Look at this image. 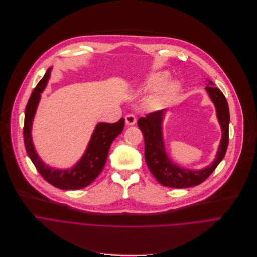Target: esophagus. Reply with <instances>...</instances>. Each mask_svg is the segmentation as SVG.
Segmentation results:
<instances>
[{
	"mask_svg": "<svg viewBox=\"0 0 257 257\" xmlns=\"http://www.w3.org/2000/svg\"><path fill=\"white\" fill-rule=\"evenodd\" d=\"M137 122V118L134 114H128L125 116V124L126 125H135Z\"/></svg>",
	"mask_w": 257,
	"mask_h": 257,
	"instance_id": "esophagus-1",
	"label": "esophagus"
}]
</instances>
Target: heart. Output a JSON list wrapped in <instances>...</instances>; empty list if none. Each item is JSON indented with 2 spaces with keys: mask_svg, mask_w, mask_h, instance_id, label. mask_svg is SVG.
<instances>
[{
  "mask_svg": "<svg viewBox=\"0 0 257 257\" xmlns=\"http://www.w3.org/2000/svg\"><path fill=\"white\" fill-rule=\"evenodd\" d=\"M169 78L168 73L166 72H159L151 76V78L147 81L146 84V88L147 89H152V88H157L160 87L162 85H164L167 80ZM177 85L175 83H170L168 84L161 92H159V94L155 95L152 99V104L156 105V106H160L163 103L168 100V98L170 97V95L176 90Z\"/></svg>",
  "mask_w": 257,
  "mask_h": 257,
  "instance_id": "b5f03b06",
  "label": "heart"
}]
</instances>
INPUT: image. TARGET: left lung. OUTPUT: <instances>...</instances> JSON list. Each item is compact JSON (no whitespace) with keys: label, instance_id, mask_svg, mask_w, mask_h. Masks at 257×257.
I'll return each instance as SVG.
<instances>
[{"label":"left lung","instance_id":"1","mask_svg":"<svg viewBox=\"0 0 257 257\" xmlns=\"http://www.w3.org/2000/svg\"><path fill=\"white\" fill-rule=\"evenodd\" d=\"M206 90L215 104L217 117L222 128V139L215 160L206 168L190 170L176 165L167 155L162 137V121L165 110L152 112L138 120V126L145 141V160L151 173L159 183L173 188H186L200 184L217 168L225 157L229 144L230 112L228 102L222 91L208 81Z\"/></svg>","mask_w":257,"mask_h":257}]
</instances>
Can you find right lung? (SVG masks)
<instances>
[{
    "label": "right lung",
    "instance_id": "add662e5",
    "mask_svg": "<svg viewBox=\"0 0 257 257\" xmlns=\"http://www.w3.org/2000/svg\"><path fill=\"white\" fill-rule=\"evenodd\" d=\"M49 68L44 77L34 88L25 109L24 118V144L29 158L40 175L51 185L65 190L81 189L92 183L103 170L107 160L109 148L114 139L123 131L124 118L115 123L100 122L96 125L87 149L79 162L70 169H54L43 163L37 155L32 143V121L40 100V94L44 90L50 77Z\"/></svg>",
    "mask_w": 257,
    "mask_h": 257
}]
</instances>
